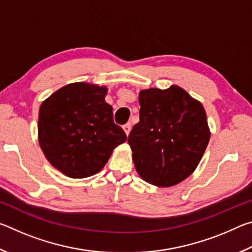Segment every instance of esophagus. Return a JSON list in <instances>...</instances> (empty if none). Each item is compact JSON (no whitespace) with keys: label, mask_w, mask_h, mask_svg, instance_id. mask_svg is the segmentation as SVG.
Segmentation results:
<instances>
[{"label":"esophagus","mask_w":252,"mask_h":252,"mask_svg":"<svg viewBox=\"0 0 252 252\" xmlns=\"http://www.w3.org/2000/svg\"><path fill=\"white\" fill-rule=\"evenodd\" d=\"M123 130H125L126 135H129L130 131H131V123H126V125L123 126Z\"/></svg>","instance_id":"esophagus-1"}]
</instances>
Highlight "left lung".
I'll return each instance as SVG.
<instances>
[{"mask_svg":"<svg viewBox=\"0 0 252 252\" xmlns=\"http://www.w3.org/2000/svg\"><path fill=\"white\" fill-rule=\"evenodd\" d=\"M140 121L127 143L136 172L158 187H172L192 173L210 139L206 111L183 89L140 92Z\"/></svg>","mask_w":252,"mask_h":252,"instance_id":"1","label":"left lung"}]
</instances>
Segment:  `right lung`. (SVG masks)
I'll return each mask as SVG.
<instances>
[{"label":"right lung","instance_id":"1","mask_svg":"<svg viewBox=\"0 0 252 252\" xmlns=\"http://www.w3.org/2000/svg\"><path fill=\"white\" fill-rule=\"evenodd\" d=\"M106 88L67 84L41 104L39 141L46 159L70 178L93 176L126 135L113 121Z\"/></svg>","mask_w":252,"mask_h":252}]
</instances>
